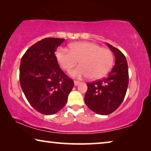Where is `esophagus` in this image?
<instances>
[{
  "mask_svg": "<svg viewBox=\"0 0 151 151\" xmlns=\"http://www.w3.org/2000/svg\"><path fill=\"white\" fill-rule=\"evenodd\" d=\"M74 86H77L79 85V84L81 83V82L79 81H74Z\"/></svg>",
  "mask_w": 151,
  "mask_h": 151,
  "instance_id": "obj_1",
  "label": "esophagus"
}]
</instances>
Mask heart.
Wrapping results in <instances>:
<instances>
[{"label":"heart","mask_w":151,"mask_h":151,"mask_svg":"<svg viewBox=\"0 0 151 151\" xmlns=\"http://www.w3.org/2000/svg\"><path fill=\"white\" fill-rule=\"evenodd\" d=\"M56 56L62 69L67 71L79 61L80 65L70 72L72 77L77 78L89 76L91 79H99L109 71L113 63L112 52L92 42L72 43L70 50L59 48Z\"/></svg>","instance_id":"1"}]
</instances>
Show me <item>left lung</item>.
Listing matches in <instances>:
<instances>
[{"mask_svg": "<svg viewBox=\"0 0 151 151\" xmlns=\"http://www.w3.org/2000/svg\"><path fill=\"white\" fill-rule=\"evenodd\" d=\"M114 53L115 64L107 77L87 83L84 101L96 114L107 115L119 108L126 96L128 86V63L124 54L109 43Z\"/></svg>", "mask_w": 151, "mask_h": 151, "instance_id": "8db88e82", "label": "left lung"}]
</instances>
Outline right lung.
<instances>
[{
    "instance_id": "add662e5",
    "label": "right lung",
    "mask_w": 151,
    "mask_h": 151,
    "mask_svg": "<svg viewBox=\"0 0 151 151\" xmlns=\"http://www.w3.org/2000/svg\"><path fill=\"white\" fill-rule=\"evenodd\" d=\"M64 39L45 38L32 45L22 57L19 79L26 99L40 113L50 115L67 103L73 80L64 73L55 52Z\"/></svg>"
}]
</instances>
